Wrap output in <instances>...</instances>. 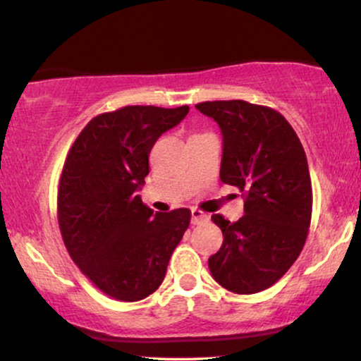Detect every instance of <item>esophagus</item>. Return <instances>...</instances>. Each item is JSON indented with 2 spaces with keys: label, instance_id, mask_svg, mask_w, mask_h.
<instances>
[{
  "label": "esophagus",
  "instance_id": "obj_1",
  "mask_svg": "<svg viewBox=\"0 0 361 361\" xmlns=\"http://www.w3.org/2000/svg\"><path fill=\"white\" fill-rule=\"evenodd\" d=\"M209 221V215L205 212H202L200 209H192V224H202V222H207Z\"/></svg>",
  "mask_w": 361,
  "mask_h": 361
}]
</instances>
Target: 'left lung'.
<instances>
[{"label":"left lung","instance_id":"8db88e82","mask_svg":"<svg viewBox=\"0 0 361 361\" xmlns=\"http://www.w3.org/2000/svg\"><path fill=\"white\" fill-rule=\"evenodd\" d=\"M219 123L224 139L221 180L243 192L244 215L222 229L209 258L217 283L241 295L276 283L299 258L312 217L309 164L295 130L280 111L244 100L197 103Z\"/></svg>","mask_w":361,"mask_h":361}]
</instances>
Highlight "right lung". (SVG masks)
I'll use <instances>...</instances> for the list:
<instances>
[{"label":"right lung","mask_w":361,"mask_h":361,"mask_svg":"<svg viewBox=\"0 0 361 361\" xmlns=\"http://www.w3.org/2000/svg\"><path fill=\"white\" fill-rule=\"evenodd\" d=\"M188 105H130L97 115L69 149L57 188V221L69 256L105 295L146 299L163 283L192 212L154 214L137 195L149 152Z\"/></svg>","instance_id":"add662e5"}]
</instances>
